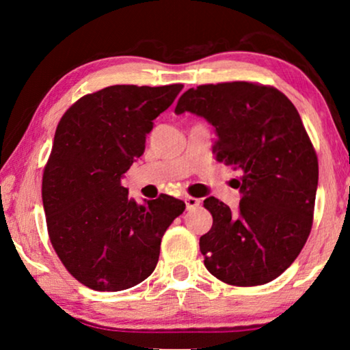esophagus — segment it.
<instances>
[{"mask_svg": "<svg viewBox=\"0 0 350 350\" xmlns=\"http://www.w3.org/2000/svg\"><path fill=\"white\" fill-rule=\"evenodd\" d=\"M185 202H186V208H188V210L196 208V207H199V205H200V200L196 199V198H191V196H188V198L185 199Z\"/></svg>", "mask_w": 350, "mask_h": 350, "instance_id": "1", "label": "esophagus"}]
</instances>
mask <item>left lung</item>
Wrapping results in <instances>:
<instances>
[{"label":"left lung","mask_w":350,"mask_h":350,"mask_svg":"<svg viewBox=\"0 0 350 350\" xmlns=\"http://www.w3.org/2000/svg\"><path fill=\"white\" fill-rule=\"evenodd\" d=\"M185 111L212 124L217 161L242 174L237 212L204 200L213 217L199 242L205 267L234 286L277 279L308 241L317 193V154L298 109L272 85L232 81L188 89L175 108Z\"/></svg>","instance_id":"8db88e82"}]
</instances>
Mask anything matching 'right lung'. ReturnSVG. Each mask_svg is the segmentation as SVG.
<instances>
[{
	"instance_id": "add662e5",
	"label": "right lung",
	"mask_w": 350,
	"mask_h": 350,
	"mask_svg": "<svg viewBox=\"0 0 350 350\" xmlns=\"http://www.w3.org/2000/svg\"><path fill=\"white\" fill-rule=\"evenodd\" d=\"M181 84L109 85L81 97L57 126L42 174L52 247L66 271L97 291H121L150 277L167 228L186 205L159 196L137 205L121 176L145 151L152 121Z\"/></svg>"
}]
</instances>
